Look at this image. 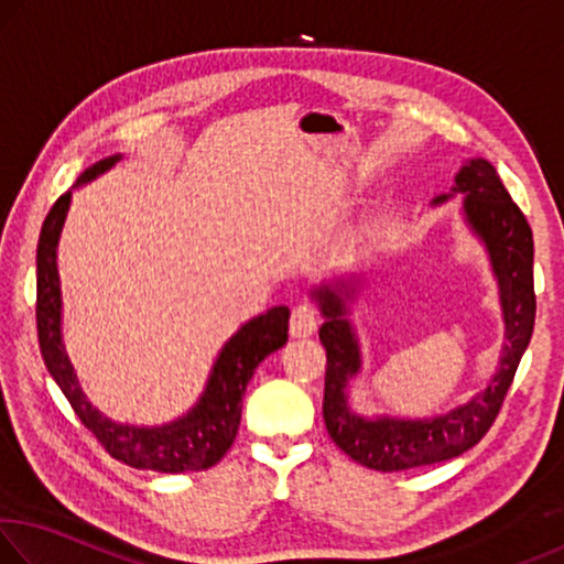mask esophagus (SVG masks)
Here are the masks:
<instances>
[{"label":"esophagus","instance_id":"esophagus-1","mask_svg":"<svg viewBox=\"0 0 564 564\" xmlns=\"http://www.w3.org/2000/svg\"><path fill=\"white\" fill-rule=\"evenodd\" d=\"M316 328H318V311L305 301L295 305V308L291 311V336L305 338V336H311Z\"/></svg>","mask_w":564,"mask_h":564}]
</instances>
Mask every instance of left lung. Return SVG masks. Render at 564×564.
Returning a JSON list of instances; mask_svg holds the SVG:
<instances>
[{
  "label": "left lung",
  "mask_w": 564,
  "mask_h": 564,
  "mask_svg": "<svg viewBox=\"0 0 564 564\" xmlns=\"http://www.w3.org/2000/svg\"><path fill=\"white\" fill-rule=\"evenodd\" d=\"M455 194H465L463 214L473 234L485 243L492 273L500 285L505 318V343L498 373L488 388L470 403L451 413L403 420L362 417L348 405V380L360 370V346L346 318V299L356 293L346 281L321 285L313 293L321 303L323 323L318 336L326 348V390H323V420L328 435L352 460L380 473L410 470L435 465L470 451L490 431L502 400L512 386L522 352L528 350L534 328V281H532V228L528 218L502 186L498 171L485 159H473L457 171L453 194L437 196L443 204Z\"/></svg>",
  "instance_id": "obj_1"
}]
</instances>
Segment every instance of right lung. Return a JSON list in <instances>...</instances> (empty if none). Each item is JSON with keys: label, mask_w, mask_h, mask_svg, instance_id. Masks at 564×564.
I'll use <instances>...</instances> for the list:
<instances>
[{"label": "right lung", "mask_w": 564, "mask_h": 564, "mask_svg": "<svg viewBox=\"0 0 564 564\" xmlns=\"http://www.w3.org/2000/svg\"><path fill=\"white\" fill-rule=\"evenodd\" d=\"M119 159L121 156L117 154L94 164L84 171L76 186L97 178ZM69 204L72 188L56 198L52 212L46 214L40 246H36V333H40L46 370L72 403L76 417L94 433L111 457L137 467V470H208L221 460L236 441L238 423H241V400L253 370L265 356H271L289 340L291 311L285 305H275V308L261 313L259 318L243 323L218 352L204 395L184 417L159 427L111 423L84 398L62 343V291L59 271H56V246H59Z\"/></svg>", "instance_id": "right-lung-1"}]
</instances>
